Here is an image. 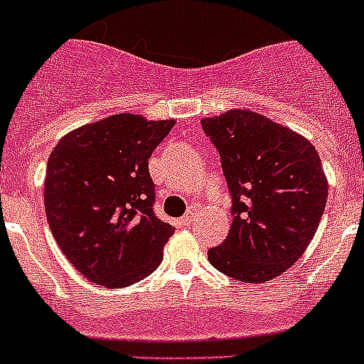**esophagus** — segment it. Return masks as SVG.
I'll use <instances>...</instances> for the list:
<instances>
[{
	"instance_id": "1",
	"label": "esophagus",
	"mask_w": 364,
	"mask_h": 364,
	"mask_svg": "<svg viewBox=\"0 0 364 364\" xmlns=\"http://www.w3.org/2000/svg\"><path fill=\"white\" fill-rule=\"evenodd\" d=\"M195 220H197V211H195L191 208V210H189L188 213H186L184 217H182V222H184V224H193V222H195Z\"/></svg>"
}]
</instances>
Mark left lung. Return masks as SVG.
I'll use <instances>...</instances> for the list:
<instances>
[{
    "instance_id": "obj_1",
    "label": "left lung",
    "mask_w": 364,
    "mask_h": 364,
    "mask_svg": "<svg viewBox=\"0 0 364 364\" xmlns=\"http://www.w3.org/2000/svg\"><path fill=\"white\" fill-rule=\"evenodd\" d=\"M220 154L233 224L208 252L211 266L242 282L279 277L314 239L328 198L319 153L259 112L233 109L202 120Z\"/></svg>"
}]
</instances>
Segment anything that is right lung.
Segmentation results:
<instances>
[{
    "label": "right lung",
    "mask_w": 364,
    "mask_h": 364,
    "mask_svg": "<svg viewBox=\"0 0 364 364\" xmlns=\"http://www.w3.org/2000/svg\"><path fill=\"white\" fill-rule=\"evenodd\" d=\"M173 125L120 112L70 131L50 153L49 228L67 260L95 284L129 286L162 262L175 230L154 215L147 166Z\"/></svg>",
    "instance_id": "obj_1"
}]
</instances>
